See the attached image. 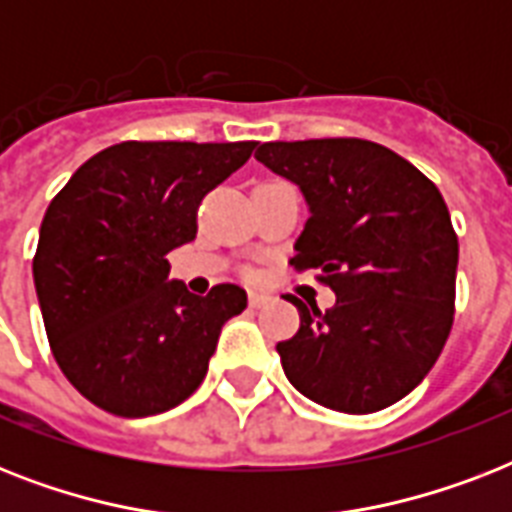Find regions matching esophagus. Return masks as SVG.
I'll use <instances>...</instances> for the list:
<instances>
[{
    "label": "esophagus",
    "instance_id": "34e87169",
    "mask_svg": "<svg viewBox=\"0 0 512 512\" xmlns=\"http://www.w3.org/2000/svg\"><path fill=\"white\" fill-rule=\"evenodd\" d=\"M265 300H268V297H265L263 292H249V305H252V308H260Z\"/></svg>",
    "mask_w": 512,
    "mask_h": 512
}]
</instances>
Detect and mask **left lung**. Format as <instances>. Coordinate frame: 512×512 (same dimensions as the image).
Segmentation results:
<instances>
[{
	"label": "left lung",
	"mask_w": 512,
	"mask_h": 512,
	"mask_svg": "<svg viewBox=\"0 0 512 512\" xmlns=\"http://www.w3.org/2000/svg\"><path fill=\"white\" fill-rule=\"evenodd\" d=\"M303 191L308 223L289 263L337 295L300 311L276 350L305 398L345 414L412 393L452 332L460 244L444 196L414 164L358 138L263 143L255 154Z\"/></svg>",
	"instance_id": "obj_1"
}]
</instances>
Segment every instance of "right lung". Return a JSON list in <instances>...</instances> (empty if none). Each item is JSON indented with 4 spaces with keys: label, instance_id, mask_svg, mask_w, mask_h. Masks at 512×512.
Here are the masks:
<instances>
[{
    "label": "right lung",
    "instance_id": "obj_1",
    "mask_svg": "<svg viewBox=\"0 0 512 512\" xmlns=\"http://www.w3.org/2000/svg\"><path fill=\"white\" fill-rule=\"evenodd\" d=\"M255 146L127 140L87 159L50 201L34 287L52 356L87 401L116 417H148L201 385L247 292L217 284L207 297L191 295L170 281L167 255L196 239L201 199Z\"/></svg>",
    "mask_w": 512,
    "mask_h": 512
}]
</instances>
